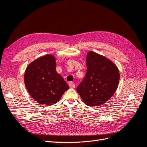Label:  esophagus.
<instances>
[{"mask_svg": "<svg viewBox=\"0 0 147 147\" xmlns=\"http://www.w3.org/2000/svg\"><path fill=\"white\" fill-rule=\"evenodd\" d=\"M69 86L71 87V88H75V87H76V86H75V84L74 83H73V82H70L69 83Z\"/></svg>", "mask_w": 147, "mask_h": 147, "instance_id": "1", "label": "esophagus"}]
</instances>
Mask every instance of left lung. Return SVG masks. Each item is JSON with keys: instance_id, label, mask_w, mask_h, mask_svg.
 <instances>
[{"instance_id": "left-lung-1", "label": "left lung", "mask_w": 147, "mask_h": 147, "mask_svg": "<svg viewBox=\"0 0 147 147\" xmlns=\"http://www.w3.org/2000/svg\"><path fill=\"white\" fill-rule=\"evenodd\" d=\"M86 65V74L76 90L86 105L99 106L114 95L119 81V70L111 61L92 51L87 54Z\"/></svg>"}]
</instances>
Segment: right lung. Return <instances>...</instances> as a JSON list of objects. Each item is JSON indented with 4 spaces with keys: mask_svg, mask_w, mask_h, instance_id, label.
<instances>
[{
    "mask_svg": "<svg viewBox=\"0 0 147 147\" xmlns=\"http://www.w3.org/2000/svg\"><path fill=\"white\" fill-rule=\"evenodd\" d=\"M25 86L37 102L52 105L59 101L69 86L56 71L55 58L47 55L29 64L24 73Z\"/></svg>",
    "mask_w": 147,
    "mask_h": 147,
    "instance_id": "obj_1",
    "label": "right lung"
}]
</instances>
